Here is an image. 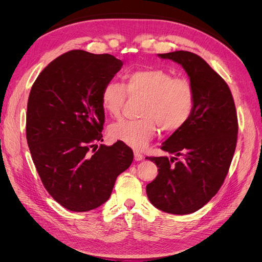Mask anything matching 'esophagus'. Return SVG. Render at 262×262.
<instances>
[{
    "label": "esophagus",
    "instance_id": "esophagus-1",
    "mask_svg": "<svg viewBox=\"0 0 262 262\" xmlns=\"http://www.w3.org/2000/svg\"><path fill=\"white\" fill-rule=\"evenodd\" d=\"M143 157H144V156L142 155L140 152H138V150H134V160H136L137 162L143 160Z\"/></svg>",
    "mask_w": 262,
    "mask_h": 262
}]
</instances>
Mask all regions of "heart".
Here are the masks:
<instances>
[{
	"instance_id": "obj_1",
	"label": "heart",
	"mask_w": 262,
	"mask_h": 262,
	"mask_svg": "<svg viewBox=\"0 0 262 262\" xmlns=\"http://www.w3.org/2000/svg\"><path fill=\"white\" fill-rule=\"evenodd\" d=\"M126 93L130 96L144 97L141 108L143 117L134 120L123 119L112 124L109 136L134 149L145 147L155 137L158 125L165 132L178 131L193 112L194 93L191 83L185 77H173L169 71L162 68L131 71L125 75L124 85L108 82L100 93L104 112L110 117L120 115Z\"/></svg>"
}]
</instances>
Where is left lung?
<instances>
[{
    "instance_id": "left-lung-1",
    "label": "left lung",
    "mask_w": 262,
    "mask_h": 262,
    "mask_svg": "<svg viewBox=\"0 0 262 262\" xmlns=\"http://www.w3.org/2000/svg\"><path fill=\"white\" fill-rule=\"evenodd\" d=\"M178 63L193 87L194 107L188 122L166 140L173 156L147 157L158 175L146 186L148 200L166 213L185 215L201 209L223 185L236 148L238 122L228 85L199 55L161 53Z\"/></svg>"
}]
</instances>
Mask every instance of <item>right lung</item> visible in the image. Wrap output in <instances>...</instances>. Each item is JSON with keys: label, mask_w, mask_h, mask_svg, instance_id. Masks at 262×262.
I'll return each instance as SVG.
<instances>
[{"label": "right lung", "mask_w": 262, "mask_h": 262, "mask_svg": "<svg viewBox=\"0 0 262 262\" xmlns=\"http://www.w3.org/2000/svg\"><path fill=\"white\" fill-rule=\"evenodd\" d=\"M112 54L72 50L38 75L28 97L26 138L47 191L63 208L87 212L108 199L130 167L132 149L102 142L100 93L122 67Z\"/></svg>", "instance_id": "right-lung-1"}]
</instances>
